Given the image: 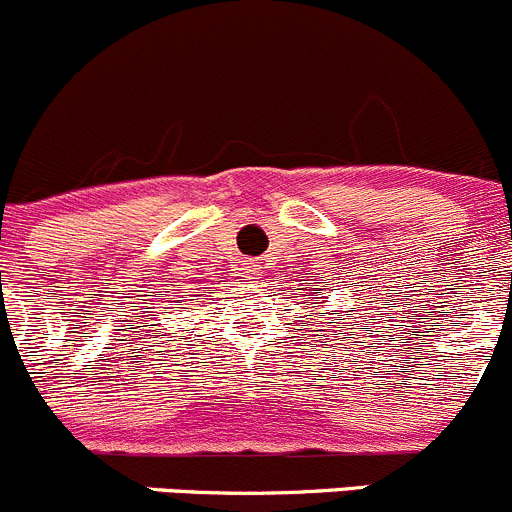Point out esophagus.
<instances>
[{"mask_svg":"<svg viewBox=\"0 0 512 512\" xmlns=\"http://www.w3.org/2000/svg\"><path fill=\"white\" fill-rule=\"evenodd\" d=\"M246 274H251V276H259V271L253 269V266H248V269H246Z\"/></svg>","mask_w":512,"mask_h":512,"instance_id":"obj_1","label":"esophagus"}]
</instances>
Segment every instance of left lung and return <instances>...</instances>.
<instances>
[{"label": "left lung", "instance_id": "1", "mask_svg": "<svg viewBox=\"0 0 512 512\" xmlns=\"http://www.w3.org/2000/svg\"><path fill=\"white\" fill-rule=\"evenodd\" d=\"M306 291H309V289H306ZM319 294H321V289H314V294H309V296H314V299H319V304H324V299H326V296H319ZM329 324L334 326V324H337V321L332 319V321H329ZM339 329H342V326H339ZM344 339H347V337H344Z\"/></svg>", "mask_w": 512, "mask_h": 512}]
</instances>
